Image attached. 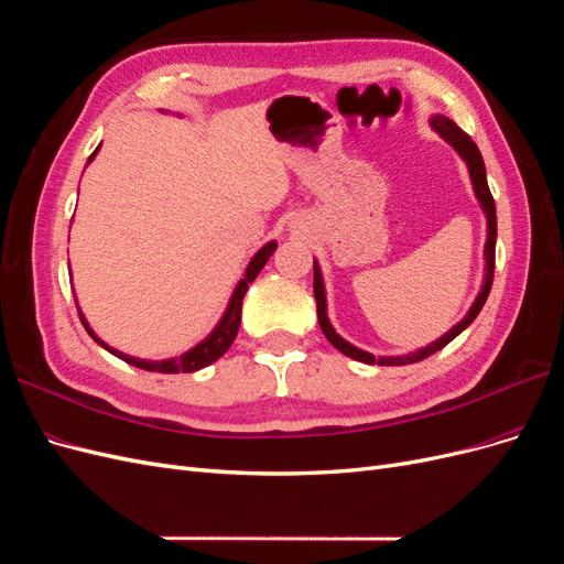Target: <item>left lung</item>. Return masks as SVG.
<instances>
[{
	"mask_svg": "<svg viewBox=\"0 0 564 564\" xmlns=\"http://www.w3.org/2000/svg\"><path fill=\"white\" fill-rule=\"evenodd\" d=\"M431 127L445 139L456 152L458 158L466 162L468 166V174H470V181H473V191H475V197L477 202H480V207L487 216V242H485V280H482V289L480 294H477V299L473 301L470 311L466 313V317L460 319L458 324H454V327L445 334L440 336L437 340H433L431 346H425L421 350H414V352H406V355H392V357H373L371 352L367 350H360L355 348L352 344H348L346 338H340L336 334V329L332 327V322L327 317V294H324V280H322V270L317 265V261H313V268H315V275H313V292H315V301H317V319H319V327H322V334L327 336L329 344L340 350L344 355L352 357V360L357 362H365V365H381V367H392V365H412V362H421L425 360V357H431L433 352L445 348L449 340H454L460 332H464L468 324L477 317V313L482 311V305L489 296V289H491V282H494V251H497V207H494V197L489 193V185H487V172H485V162H482V155L480 150H477V145L473 143L470 135L466 131H460L449 117L445 115H433L431 117Z\"/></svg>",
	"mask_w": 564,
	"mask_h": 564,
	"instance_id": "1",
	"label": "left lung"
}]
</instances>
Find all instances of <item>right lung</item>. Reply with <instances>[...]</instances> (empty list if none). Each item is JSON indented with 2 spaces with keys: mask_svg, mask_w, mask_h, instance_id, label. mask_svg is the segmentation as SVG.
<instances>
[{
  "mask_svg": "<svg viewBox=\"0 0 564 564\" xmlns=\"http://www.w3.org/2000/svg\"><path fill=\"white\" fill-rule=\"evenodd\" d=\"M98 150H100V145L94 150V155L89 158V162L96 158ZM275 249H278V242H268L265 247H261L259 251H256V256L249 261V265H247V270H245V278H242L240 282H237L235 292H232V296H230L228 308H226L224 317L218 319L214 332H212L207 338H204V340H199V344H197L195 348L183 352L181 357H172V360H141V357H131V355H127V352H119V350H115L112 346L104 344V340H100V338L94 334V329L89 327L87 317H84L82 311L77 308L79 319H82V324H84V329L89 332V336L96 340V344H98L100 348H106L108 352H112L115 357H119V360H124L127 365H133V367L145 369V371H160V373H191V371H197V369H202V367H209L212 362H216L218 357L226 355V350L232 346V340H235V336H237V329H240V319H242V299H245V294H247L249 284H251V282L256 280V275H259V272L263 270V265L268 263V259H270L272 251H275ZM75 303H77V301H75Z\"/></svg>",
  "mask_w": 564,
  "mask_h": 564,
  "instance_id": "obj_1",
  "label": "right lung"
}]
</instances>
